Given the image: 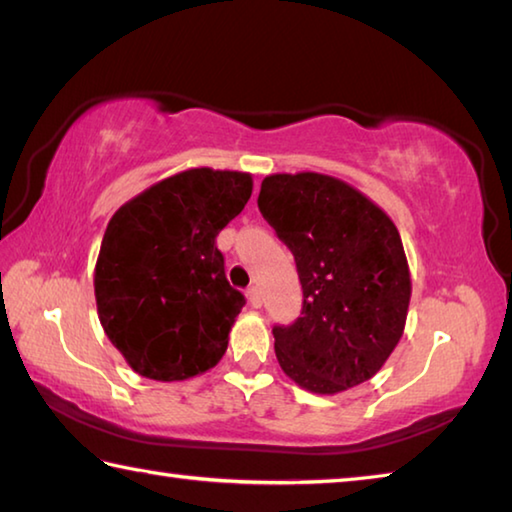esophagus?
Returning a JSON list of instances; mask_svg holds the SVG:
<instances>
[{
  "label": "esophagus",
  "mask_w": 512,
  "mask_h": 512,
  "mask_svg": "<svg viewBox=\"0 0 512 512\" xmlns=\"http://www.w3.org/2000/svg\"><path fill=\"white\" fill-rule=\"evenodd\" d=\"M246 296H248V302H250V305H253L255 309L262 307V293H259V289H257V287H250V289L246 291Z\"/></svg>",
  "instance_id": "1"
}]
</instances>
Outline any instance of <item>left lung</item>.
<instances>
[{
    "label": "left lung",
    "instance_id": "left-lung-1",
    "mask_svg": "<svg viewBox=\"0 0 512 512\" xmlns=\"http://www.w3.org/2000/svg\"><path fill=\"white\" fill-rule=\"evenodd\" d=\"M259 212L296 257L302 311L273 327L284 375L318 395L375 377L400 343L411 273L395 223L366 194L316 171L262 180Z\"/></svg>",
    "mask_w": 512,
    "mask_h": 512
}]
</instances>
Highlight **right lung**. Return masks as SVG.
<instances>
[{"label": "right lung", "mask_w": 512, "mask_h": 512, "mask_svg": "<svg viewBox=\"0 0 512 512\" xmlns=\"http://www.w3.org/2000/svg\"><path fill=\"white\" fill-rule=\"evenodd\" d=\"M253 194L246 171L196 167L144 189L112 214L94 266L101 327L137 375L183 381L228 350L241 291L216 235Z\"/></svg>", "instance_id": "1"}]
</instances>
